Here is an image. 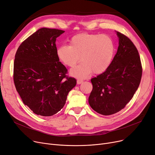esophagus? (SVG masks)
Wrapping results in <instances>:
<instances>
[{"instance_id": "obj_1", "label": "esophagus", "mask_w": 155, "mask_h": 155, "mask_svg": "<svg viewBox=\"0 0 155 155\" xmlns=\"http://www.w3.org/2000/svg\"><path fill=\"white\" fill-rule=\"evenodd\" d=\"M83 82V79H78V80H77V83L78 84H81V83H82Z\"/></svg>"}]
</instances>
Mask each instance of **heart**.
Segmentation results:
<instances>
[{
  "label": "heart",
  "mask_w": 155,
  "mask_h": 155,
  "mask_svg": "<svg viewBox=\"0 0 155 155\" xmlns=\"http://www.w3.org/2000/svg\"><path fill=\"white\" fill-rule=\"evenodd\" d=\"M115 44L106 35L79 33L70 40V45H62L57 50V56L62 64L73 68L71 71L77 78H86L93 72L100 74L106 71L111 64L115 54Z\"/></svg>",
  "instance_id": "obj_1"
}]
</instances>
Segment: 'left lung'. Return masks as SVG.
Returning a JSON list of instances; mask_svg holds the SVG:
<instances>
[{
	"label": "left lung",
	"mask_w": 155,
	"mask_h": 155,
	"mask_svg": "<svg viewBox=\"0 0 155 155\" xmlns=\"http://www.w3.org/2000/svg\"><path fill=\"white\" fill-rule=\"evenodd\" d=\"M119 45L108 69L91 79L93 90L88 99L97 113L109 115L119 112L133 97L142 77V65L132 41L117 32Z\"/></svg>",
	"instance_id": "8db88e82"
}]
</instances>
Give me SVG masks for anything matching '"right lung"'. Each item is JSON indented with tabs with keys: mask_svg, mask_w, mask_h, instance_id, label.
<instances>
[{
	"mask_svg": "<svg viewBox=\"0 0 155 155\" xmlns=\"http://www.w3.org/2000/svg\"><path fill=\"white\" fill-rule=\"evenodd\" d=\"M64 32L40 28L22 42L16 53L14 83L24 104L36 115L59 112L76 84L57 56L56 38Z\"/></svg>",
	"mask_w": 155,
	"mask_h": 155,
	"instance_id": "obj_1",
	"label": "right lung"
}]
</instances>
